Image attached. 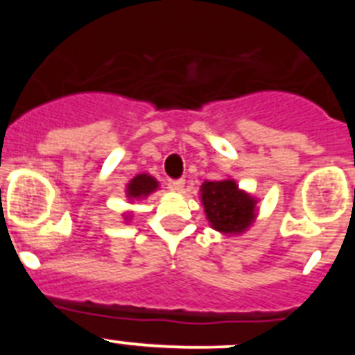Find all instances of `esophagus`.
I'll return each instance as SVG.
<instances>
[{
    "instance_id": "esophagus-1",
    "label": "esophagus",
    "mask_w": 355,
    "mask_h": 355,
    "mask_svg": "<svg viewBox=\"0 0 355 355\" xmlns=\"http://www.w3.org/2000/svg\"><path fill=\"white\" fill-rule=\"evenodd\" d=\"M171 188H172V190H175V192H183L184 180H174L171 183Z\"/></svg>"
}]
</instances>
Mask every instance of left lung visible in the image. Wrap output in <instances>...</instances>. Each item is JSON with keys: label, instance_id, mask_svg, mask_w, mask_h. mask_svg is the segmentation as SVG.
Instances as JSON below:
<instances>
[{"label": "left lung", "instance_id": "8db88e82", "mask_svg": "<svg viewBox=\"0 0 355 355\" xmlns=\"http://www.w3.org/2000/svg\"><path fill=\"white\" fill-rule=\"evenodd\" d=\"M200 199L213 229L236 234L245 231L254 220L256 200L238 190L233 180L206 181L200 187Z\"/></svg>", "mask_w": 355, "mask_h": 355}]
</instances>
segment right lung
Returning <instances> with one entry per match:
<instances>
[{"instance_id":"obj_1","label":"right lung","mask_w":355,"mask_h":355,"mask_svg":"<svg viewBox=\"0 0 355 355\" xmlns=\"http://www.w3.org/2000/svg\"><path fill=\"white\" fill-rule=\"evenodd\" d=\"M158 183L155 178H150L147 174H139L131 183L128 184V197L130 199H140V197H147L150 192H155Z\"/></svg>"}]
</instances>
